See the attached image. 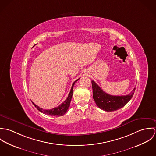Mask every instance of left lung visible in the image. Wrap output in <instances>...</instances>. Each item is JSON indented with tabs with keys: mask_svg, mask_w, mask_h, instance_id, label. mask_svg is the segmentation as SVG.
<instances>
[{
	"mask_svg": "<svg viewBox=\"0 0 156 156\" xmlns=\"http://www.w3.org/2000/svg\"><path fill=\"white\" fill-rule=\"evenodd\" d=\"M93 92V98L97 106L105 111H117L124 107L132 98L135 88L127 95L115 96L109 95L101 89L94 81H91Z\"/></svg>",
	"mask_w": 156,
	"mask_h": 156,
	"instance_id": "8db88e82",
	"label": "left lung"
}]
</instances>
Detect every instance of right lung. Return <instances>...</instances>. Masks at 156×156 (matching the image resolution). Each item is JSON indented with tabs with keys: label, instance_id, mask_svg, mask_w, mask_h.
Here are the masks:
<instances>
[{
	"label": "right lung",
	"instance_id": "obj_1",
	"mask_svg": "<svg viewBox=\"0 0 156 156\" xmlns=\"http://www.w3.org/2000/svg\"><path fill=\"white\" fill-rule=\"evenodd\" d=\"M79 79L76 80L75 82H74V83L72 85V87L71 90L68 95L67 99L62 103L59 106L53 108L51 109L50 110H45L42 108H40L39 106H37L35 104H34V103H32L34 104V105L35 106V108L41 112L48 115H51V116H63L66 112L67 110L68 109L69 105H70V102L71 100V98L73 96V87L76 83V82H77Z\"/></svg>",
	"mask_w": 156,
	"mask_h": 156
}]
</instances>
